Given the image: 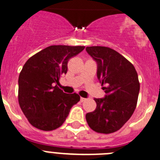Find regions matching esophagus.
<instances>
[{"mask_svg": "<svg viewBox=\"0 0 160 160\" xmlns=\"http://www.w3.org/2000/svg\"><path fill=\"white\" fill-rule=\"evenodd\" d=\"M85 101H86V98H80V102H85Z\"/></svg>", "mask_w": 160, "mask_h": 160, "instance_id": "esophagus-1", "label": "esophagus"}]
</instances>
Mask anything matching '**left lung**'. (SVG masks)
Masks as SVG:
<instances>
[{"instance_id":"left-lung-1","label":"left lung","mask_w":160,"mask_h":160,"mask_svg":"<svg viewBox=\"0 0 160 160\" xmlns=\"http://www.w3.org/2000/svg\"><path fill=\"white\" fill-rule=\"evenodd\" d=\"M97 62V76L105 91L103 98H94V111L86 114L90 128L95 132L111 134L119 130L131 117L137 106L140 83L131 62L108 47H87Z\"/></svg>"}]
</instances>
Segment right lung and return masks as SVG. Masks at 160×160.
<instances>
[{
	"label": "right lung",
	"instance_id": "right-lung-1",
	"mask_svg": "<svg viewBox=\"0 0 160 160\" xmlns=\"http://www.w3.org/2000/svg\"><path fill=\"white\" fill-rule=\"evenodd\" d=\"M84 46L52 45L37 52L23 66L18 77V103L34 128L53 131L62 125L72 106L80 101L77 93L66 94L58 87L67 72L68 62Z\"/></svg>",
	"mask_w": 160,
	"mask_h": 160
}]
</instances>
